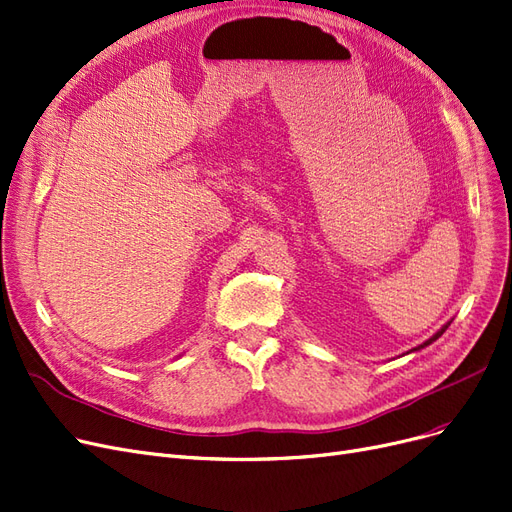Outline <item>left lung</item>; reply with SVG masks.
I'll list each match as a JSON object with an SVG mask.
<instances>
[{
	"label": "left lung",
	"instance_id": "1",
	"mask_svg": "<svg viewBox=\"0 0 512 512\" xmlns=\"http://www.w3.org/2000/svg\"><path fill=\"white\" fill-rule=\"evenodd\" d=\"M449 325H451V320H447V323H445V325H443V327H441V329H439V331H437V333H434V335H432V337H428V339H426V342H424V344H420V346H415V348H411V350H409V352H407V354H411V352H420V350H422V348H426V346H430V344H432V342H437V339H439V337H441V335H443V333H445V331H447V327H449Z\"/></svg>",
	"mask_w": 512,
	"mask_h": 512
}]
</instances>
